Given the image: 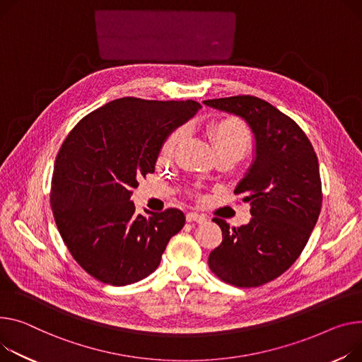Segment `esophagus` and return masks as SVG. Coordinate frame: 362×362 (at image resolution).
Listing matches in <instances>:
<instances>
[{
    "instance_id": "obj_1",
    "label": "esophagus",
    "mask_w": 362,
    "mask_h": 362,
    "mask_svg": "<svg viewBox=\"0 0 362 362\" xmlns=\"http://www.w3.org/2000/svg\"><path fill=\"white\" fill-rule=\"evenodd\" d=\"M206 218H208L206 215L198 214V212H187V214H186V221H187V223H194V221H197V223H205Z\"/></svg>"
}]
</instances>
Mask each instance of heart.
Instances as JSON below:
<instances>
[{
    "label": "heart",
    "mask_w": 362,
    "mask_h": 362,
    "mask_svg": "<svg viewBox=\"0 0 362 362\" xmlns=\"http://www.w3.org/2000/svg\"><path fill=\"white\" fill-rule=\"evenodd\" d=\"M206 132L218 151H235L245 156L252 144V134L245 122L237 117H220L215 119L206 127ZM183 129H177L168 135L161 147V157L170 158L183 138Z\"/></svg>",
    "instance_id": "1"
}]
</instances>
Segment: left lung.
<instances>
[{
  "mask_svg": "<svg viewBox=\"0 0 362 362\" xmlns=\"http://www.w3.org/2000/svg\"><path fill=\"white\" fill-rule=\"evenodd\" d=\"M206 106L242 116L256 139V158L234 190L250 202L252 220L231 227L214 218L221 245L209 253V269L238 286H260L298 259L322 209L317 156L294 120L255 95L211 99Z\"/></svg>",
  "mask_w": 362,
  "mask_h": 362,
  "instance_id": "left-lung-1",
  "label": "left lung"
}]
</instances>
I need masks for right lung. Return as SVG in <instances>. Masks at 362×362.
Masks as SVG:
<instances>
[{
    "mask_svg": "<svg viewBox=\"0 0 362 362\" xmlns=\"http://www.w3.org/2000/svg\"><path fill=\"white\" fill-rule=\"evenodd\" d=\"M195 100L122 98L84 116L58 151L51 206L72 257L93 278L124 286L153 274L185 214L135 212L138 179L154 173L163 142L194 116Z\"/></svg>",
    "mask_w": 362,
    "mask_h": 362,
    "instance_id": "add662e5",
    "label": "right lung"
}]
</instances>
